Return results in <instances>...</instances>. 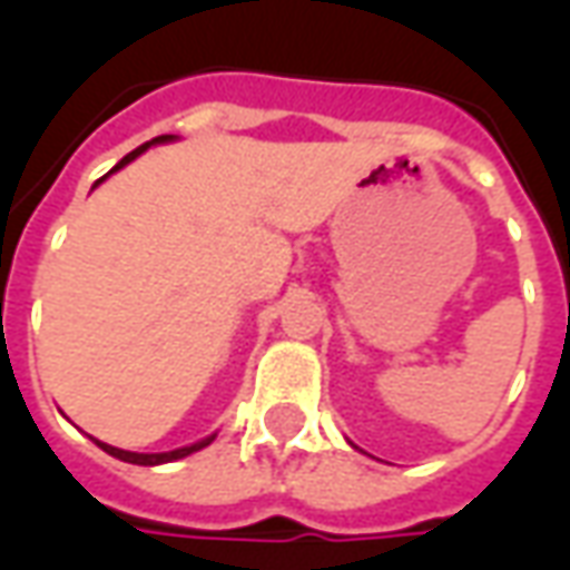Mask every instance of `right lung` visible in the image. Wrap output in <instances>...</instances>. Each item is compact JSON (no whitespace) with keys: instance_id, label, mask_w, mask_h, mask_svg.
I'll list each match as a JSON object with an SVG mask.
<instances>
[{"instance_id":"right-lung-1","label":"right lung","mask_w":570,"mask_h":570,"mask_svg":"<svg viewBox=\"0 0 570 570\" xmlns=\"http://www.w3.org/2000/svg\"><path fill=\"white\" fill-rule=\"evenodd\" d=\"M170 140H174V137H170V134H164V137H155V140H151V142H142L140 149H134V151H130V155H125V158H121V161H118L116 167L109 170V174H116V170H121L125 164L134 161L137 155H142V151L149 149V146H155V142H170ZM109 174H106V176H109ZM106 176H104V179H106ZM104 179H100V183H104ZM213 440H216V433H210V436H204V440H198V442H191V445H183V449H174V452H158V454L125 452V449H116V445H106V442H100V440H97V445H100V449H104L106 454H112V458H118V461H128V464H140V466H155V464H170V461H179V458H186V454H191V452H200V449H204V445H210Z\"/></svg>"}]
</instances>
